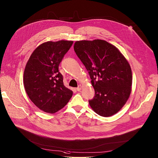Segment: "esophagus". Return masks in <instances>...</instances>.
<instances>
[{
	"label": "esophagus",
	"instance_id": "1",
	"mask_svg": "<svg viewBox=\"0 0 158 158\" xmlns=\"http://www.w3.org/2000/svg\"><path fill=\"white\" fill-rule=\"evenodd\" d=\"M81 89H82V86H81V85H79V86L76 88V90H77L78 92H79V91H81Z\"/></svg>",
	"mask_w": 158,
	"mask_h": 158
}]
</instances>
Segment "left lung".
I'll use <instances>...</instances> for the list:
<instances>
[{
    "label": "left lung",
    "instance_id": "8db88e82",
    "mask_svg": "<svg viewBox=\"0 0 158 158\" xmlns=\"http://www.w3.org/2000/svg\"><path fill=\"white\" fill-rule=\"evenodd\" d=\"M73 49L88 71L95 96L89 101L93 110L102 117L118 113L132 90L130 66L121 52L106 40H79Z\"/></svg>",
    "mask_w": 158,
    "mask_h": 158
}]
</instances>
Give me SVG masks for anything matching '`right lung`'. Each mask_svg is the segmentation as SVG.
Here are the masks:
<instances>
[{
	"mask_svg": "<svg viewBox=\"0 0 158 158\" xmlns=\"http://www.w3.org/2000/svg\"><path fill=\"white\" fill-rule=\"evenodd\" d=\"M72 40L48 41L33 52L24 72L23 83L30 100L41 110L54 114L70 101L73 92L63 83L59 65Z\"/></svg>",
	"mask_w": 158,
	"mask_h": 158,
	"instance_id": "obj_1",
	"label": "right lung"
}]
</instances>
